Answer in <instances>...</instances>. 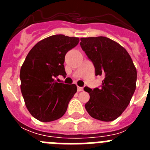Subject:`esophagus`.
Segmentation results:
<instances>
[{
  "label": "esophagus",
  "mask_w": 150,
  "mask_h": 150,
  "mask_svg": "<svg viewBox=\"0 0 150 150\" xmlns=\"http://www.w3.org/2000/svg\"><path fill=\"white\" fill-rule=\"evenodd\" d=\"M83 90V87H79L77 86V91H82Z\"/></svg>",
  "instance_id": "34e87169"
}]
</instances>
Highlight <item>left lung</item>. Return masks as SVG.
Segmentation results:
<instances>
[{
	"mask_svg": "<svg viewBox=\"0 0 150 150\" xmlns=\"http://www.w3.org/2000/svg\"><path fill=\"white\" fill-rule=\"evenodd\" d=\"M80 40L82 50L93 63L95 76L104 78L98 88H84L90 95L85 108L94 119L113 121L126 109L133 96L137 70L125 49L110 38H82Z\"/></svg>",
	"mask_w": 150,
	"mask_h": 150,
	"instance_id": "1",
	"label": "left lung"
}]
</instances>
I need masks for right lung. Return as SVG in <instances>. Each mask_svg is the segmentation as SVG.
Segmentation results:
<instances>
[{
    "instance_id": "add662e5",
    "label": "right lung",
    "mask_w": 150,
    "mask_h": 150,
    "mask_svg": "<svg viewBox=\"0 0 150 150\" xmlns=\"http://www.w3.org/2000/svg\"><path fill=\"white\" fill-rule=\"evenodd\" d=\"M79 41L63 34L50 36L26 56L20 71L21 91L27 109L39 121L48 122L63 116L76 92V85L58 83L55 78L66 77L65 55Z\"/></svg>"
}]
</instances>
